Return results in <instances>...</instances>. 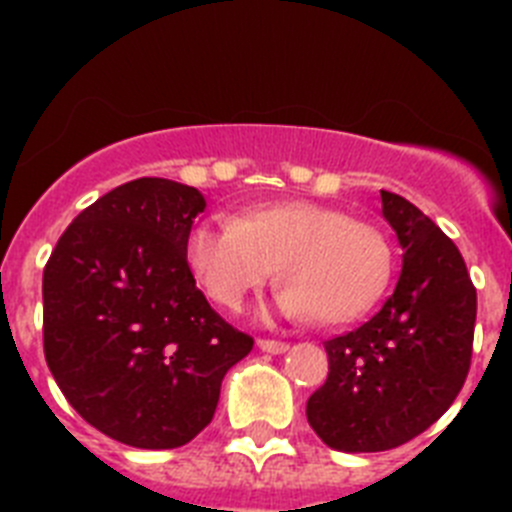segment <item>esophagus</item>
Masks as SVG:
<instances>
[{"instance_id": "34e87169", "label": "esophagus", "mask_w": 512, "mask_h": 512, "mask_svg": "<svg viewBox=\"0 0 512 512\" xmlns=\"http://www.w3.org/2000/svg\"><path fill=\"white\" fill-rule=\"evenodd\" d=\"M259 348L266 354H284L289 348L287 341H274V338H259Z\"/></svg>"}]
</instances>
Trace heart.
Returning a JSON list of instances; mask_svg holds the SVG:
<instances>
[{"label":"heart","mask_w":512,"mask_h":512,"mask_svg":"<svg viewBox=\"0 0 512 512\" xmlns=\"http://www.w3.org/2000/svg\"><path fill=\"white\" fill-rule=\"evenodd\" d=\"M187 261L217 305L238 310L279 264V305L320 325L361 318L382 297L395 253L377 225L315 202H274L210 217L187 238Z\"/></svg>","instance_id":"obj_1"}]
</instances>
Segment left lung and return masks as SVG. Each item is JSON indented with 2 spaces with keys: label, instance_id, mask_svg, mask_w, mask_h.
Segmentation results:
<instances>
[{
  "label": "left lung",
  "instance_id": "left-lung-1",
  "mask_svg": "<svg viewBox=\"0 0 512 512\" xmlns=\"http://www.w3.org/2000/svg\"><path fill=\"white\" fill-rule=\"evenodd\" d=\"M382 212L402 246L392 297L374 318L325 341L328 379L307 400V423L338 451H390L436 423L472 364L477 289L459 248L395 192Z\"/></svg>",
  "mask_w": 512,
  "mask_h": 512
}]
</instances>
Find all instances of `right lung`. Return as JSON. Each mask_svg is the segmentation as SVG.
<instances>
[{"label": "right lung", "mask_w": 512, "mask_h": 512, "mask_svg": "<svg viewBox=\"0 0 512 512\" xmlns=\"http://www.w3.org/2000/svg\"><path fill=\"white\" fill-rule=\"evenodd\" d=\"M205 197L143 176L81 210L43 269V351L71 408L135 449H176L212 420L253 338L197 289L187 238Z\"/></svg>", "instance_id": "right-lung-1"}]
</instances>
